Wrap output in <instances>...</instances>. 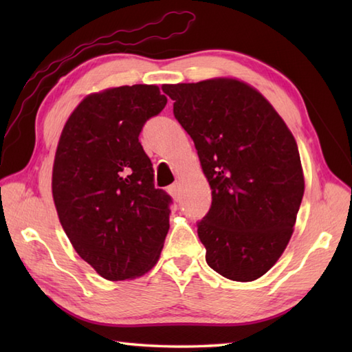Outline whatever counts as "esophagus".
<instances>
[{
  "mask_svg": "<svg viewBox=\"0 0 352 352\" xmlns=\"http://www.w3.org/2000/svg\"><path fill=\"white\" fill-rule=\"evenodd\" d=\"M169 193L172 197H174L175 199H178V197H180V183H174L169 186Z\"/></svg>",
  "mask_w": 352,
  "mask_h": 352,
  "instance_id": "1",
  "label": "esophagus"
}]
</instances>
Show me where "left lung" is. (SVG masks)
Here are the masks:
<instances>
[{"label": "left lung", "mask_w": 352, "mask_h": 352, "mask_svg": "<svg viewBox=\"0 0 352 352\" xmlns=\"http://www.w3.org/2000/svg\"><path fill=\"white\" fill-rule=\"evenodd\" d=\"M212 189L198 237L233 281L265 275L290 241L304 195L294 134L263 95L234 78L163 85Z\"/></svg>", "instance_id": "left-lung-1"}]
</instances>
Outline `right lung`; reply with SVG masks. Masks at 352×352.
Segmentation results:
<instances>
[{"mask_svg": "<svg viewBox=\"0 0 352 352\" xmlns=\"http://www.w3.org/2000/svg\"><path fill=\"white\" fill-rule=\"evenodd\" d=\"M166 102L154 85L91 94L58 140L52 166L58 219L78 256L110 281L148 272L168 234L172 199L154 188L153 163L139 142Z\"/></svg>", "mask_w": 352, "mask_h": 352, "instance_id": "right-lung-1", "label": "right lung"}]
</instances>
